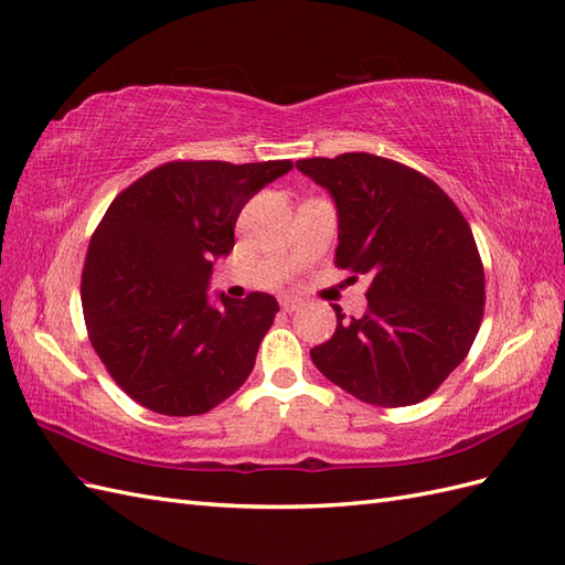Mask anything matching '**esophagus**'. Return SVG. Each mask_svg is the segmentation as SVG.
<instances>
[{
  "label": "esophagus",
  "mask_w": 565,
  "mask_h": 565,
  "mask_svg": "<svg viewBox=\"0 0 565 565\" xmlns=\"http://www.w3.org/2000/svg\"><path fill=\"white\" fill-rule=\"evenodd\" d=\"M299 307H301V299H299V297H292V295H282V297H280V309H282V311L292 313V311H297Z\"/></svg>",
  "instance_id": "obj_1"
}]
</instances>
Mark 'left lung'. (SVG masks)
<instances>
[{"label":"left lung","mask_w":565,"mask_h":565,"mask_svg":"<svg viewBox=\"0 0 565 565\" xmlns=\"http://www.w3.org/2000/svg\"><path fill=\"white\" fill-rule=\"evenodd\" d=\"M338 205L335 266L369 278V311L338 316L311 362L335 386L379 407L429 397L484 319V266L472 230L434 179L371 153L297 160Z\"/></svg>","instance_id":"obj_1"}]
</instances>
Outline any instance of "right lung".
<instances>
[{"label":"right lung","instance_id":"obj_1","mask_svg":"<svg viewBox=\"0 0 565 565\" xmlns=\"http://www.w3.org/2000/svg\"><path fill=\"white\" fill-rule=\"evenodd\" d=\"M292 160H172L136 179L95 227L81 305L107 374L131 401L170 417L203 415L249 379L278 301L252 292L209 305L213 258L237 217Z\"/></svg>","mask_w":565,"mask_h":565}]
</instances>
